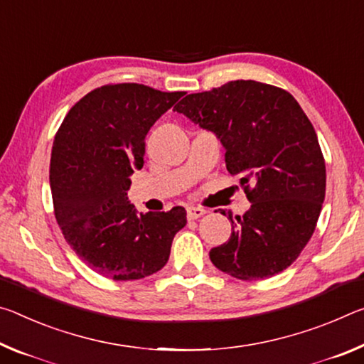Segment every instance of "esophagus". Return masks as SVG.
Returning <instances> with one entry per match:
<instances>
[{
    "label": "esophagus",
    "mask_w": 364,
    "mask_h": 364,
    "mask_svg": "<svg viewBox=\"0 0 364 364\" xmlns=\"http://www.w3.org/2000/svg\"><path fill=\"white\" fill-rule=\"evenodd\" d=\"M206 214V210L200 206H187V218L188 219H198Z\"/></svg>",
    "instance_id": "obj_1"
}]
</instances>
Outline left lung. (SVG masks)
I'll list each match as a JSON object with an SVG mask.
<instances>
[{"instance_id": "left-lung-1", "label": "left lung", "mask_w": 364, "mask_h": 364, "mask_svg": "<svg viewBox=\"0 0 364 364\" xmlns=\"http://www.w3.org/2000/svg\"><path fill=\"white\" fill-rule=\"evenodd\" d=\"M176 109L221 140L225 168L242 176L252 203L237 223L228 213L232 234L211 248L213 264L242 281L287 269L311 238L326 195L318 135L300 105L279 87L234 80L190 93Z\"/></svg>"}]
</instances>
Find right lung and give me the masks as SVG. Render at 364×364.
Returning a JSON list of instances; mask_svg holds the SVG:
<instances>
[{"label": "right lung", "mask_w": 364, "mask_h": 364, "mask_svg": "<svg viewBox=\"0 0 364 364\" xmlns=\"http://www.w3.org/2000/svg\"><path fill=\"white\" fill-rule=\"evenodd\" d=\"M186 92L140 83L95 88L70 108L55 136L50 186L65 242L90 269L135 281L163 269L187 224L182 206L136 213L130 176L143 168L145 136Z\"/></svg>", "instance_id": "1"}]
</instances>
